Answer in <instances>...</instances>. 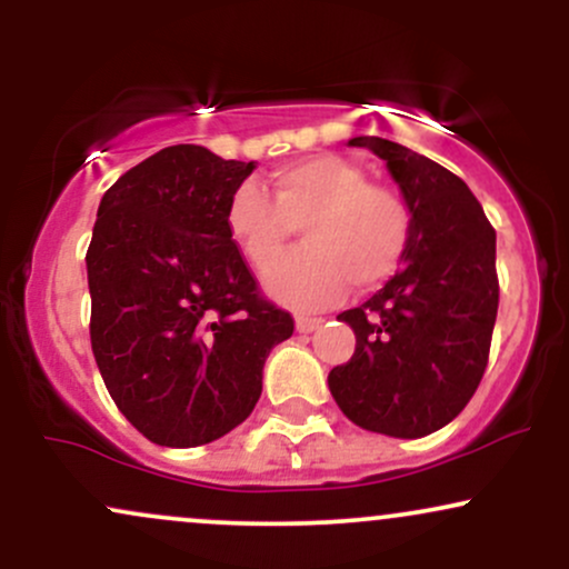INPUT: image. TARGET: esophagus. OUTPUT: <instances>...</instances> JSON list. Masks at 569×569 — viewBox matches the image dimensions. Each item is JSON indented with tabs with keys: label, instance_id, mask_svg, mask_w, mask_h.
I'll list each match as a JSON object with an SVG mask.
<instances>
[{
	"label": "esophagus",
	"instance_id": "34e87169",
	"mask_svg": "<svg viewBox=\"0 0 569 569\" xmlns=\"http://www.w3.org/2000/svg\"><path fill=\"white\" fill-rule=\"evenodd\" d=\"M321 323H323V318L299 316V318H297V331H299V335H310V331H316Z\"/></svg>",
	"mask_w": 569,
	"mask_h": 569
}]
</instances>
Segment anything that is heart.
Instances as JSON below:
<instances>
[{
  "mask_svg": "<svg viewBox=\"0 0 569 569\" xmlns=\"http://www.w3.org/2000/svg\"><path fill=\"white\" fill-rule=\"evenodd\" d=\"M227 234L257 272H270L302 227L305 248L267 278V291L293 307L335 302L345 286L371 291L409 251V200L396 187L369 181L339 154H312L278 168L270 194L251 181L227 202Z\"/></svg>",
  "mask_w": 569,
  "mask_h": 569,
  "instance_id": "obj_1",
  "label": "heart"
}]
</instances>
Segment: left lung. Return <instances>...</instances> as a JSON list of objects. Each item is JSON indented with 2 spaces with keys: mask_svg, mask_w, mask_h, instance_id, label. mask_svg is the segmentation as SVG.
I'll use <instances>...</instances> for the list:
<instances>
[{
  "mask_svg": "<svg viewBox=\"0 0 569 569\" xmlns=\"http://www.w3.org/2000/svg\"><path fill=\"white\" fill-rule=\"evenodd\" d=\"M350 147L385 160L415 227L401 270L339 312L356 352L329 371V388L356 426L420 439L452 422L485 377L500 299L495 230L466 181L426 154L377 136Z\"/></svg>",
  "mask_w": 569,
  "mask_h": 569,
  "instance_id": "obj_1",
  "label": "left lung"
}]
</instances>
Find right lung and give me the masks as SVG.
<instances>
[{
  "label": "right lung",
  "mask_w": 569,
  "mask_h": 569,
  "mask_svg": "<svg viewBox=\"0 0 569 569\" xmlns=\"http://www.w3.org/2000/svg\"><path fill=\"white\" fill-rule=\"evenodd\" d=\"M253 162L176 143L122 173L88 246L90 345L109 396L160 447L230 433L262 396L291 312L259 291L227 234L232 192Z\"/></svg>",
  "instance_id": "right-lung-1"
}]
</instances>
